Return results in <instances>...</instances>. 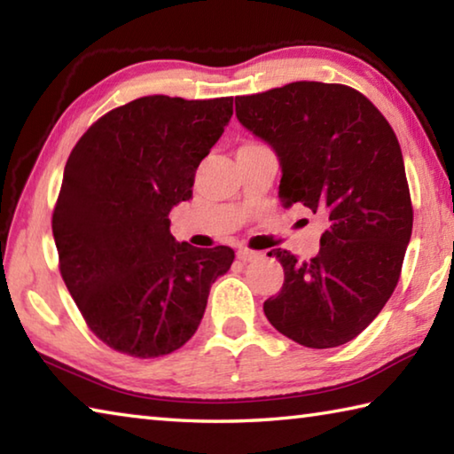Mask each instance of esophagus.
Segmentation results:
<instances>
[{
	"label": "esophagus",
	"mask_w": 454,
	"mask_h": 454,
	"mask_svg": "<svg viewBox=\"0 0 454 454\" xmlns=\"http://www.w3.org/2000/svg\"><path fill=\"white\" fill-rule=\"evenodd\" d=\"M236 258H238V260H242V262H250V260L258 258V252H254V250H248V248H238V252H236Z\"/></svg>",
	"instance_id": "esophagus-1"
}]
</instances>
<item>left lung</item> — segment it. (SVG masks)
<instances>
[{"label":"left lung","mask_w":454,"mask_h":454,"mask_svg":"<svg viewBox=\"0 0 454 454\" xmlns=\"http://www.w3.org/2000/svg\"><path fill=\"white\" fill-rule=\"evenodd\" d=\"M236 118L278 156L284 208L301 202L328 218L314 258L268 252L284 284L264 302L266 318L302 347L347 344L395 292L412 234L393 128L360 91L322 82L238 96Z\"/></svg>","instance_id":"1"}]
</instances>
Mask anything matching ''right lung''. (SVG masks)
<instances>
[{
  "mask_svg": "<svg viewBox=\"0 0 454 454\" xmlns=\"http://www.w3.org/2000/svg\"><path fill=\"white\" fill-rule=\"evenodd\" d=\"M232 98L145 96L99 118L67 158L51 230L59 272L99 340L136 358L184 347L228 246L194 248L170 234L174 206L232 118Z\"/></svg>",
  "mask_w": 454,
  "mask_h": 454,
  "instance_id": "obj_1",
  "label": "right lung"
}]
</instances>
